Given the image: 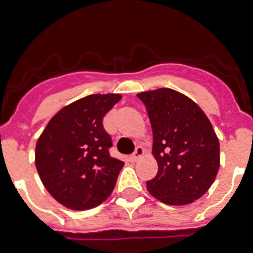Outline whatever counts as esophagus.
I'll use <instances>...</instances> for the list:
<instances>
[{"mask_svg": "<svg viewBox=\"0 0 253 253\" xmlns=\"http://www.w3.org/2000/svg\"><path fill=\"white\" fill-rule=\"evenodd\" d=\"M143 155H144V150H143V147L138 146L135 148L134 154L131 155V160H134V162H138L139 159L142 158Z\"/></svg>", "mask_w": 253, "mask_h": 253, "instance_id": "esophagus-1", "label": "esophagus"}]
</instances>
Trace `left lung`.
I'll list each match as a JSON object with an SVG mask.
<instances>
[{
    "label": "left lung",
    "mask_w": 253,
    "mask_h": 253,
    "mask_svg": "<svg viewBox=\"0 0 253 253\" xmlns=\"http://www.w3.org/2000/svg\"><path fill=\"white\" fill-rule=\"evenodd\" d=\"M138 97L150 117L159 170L147 189L163 204L182 206L208 192L219 170V140L202 109L169 87Z\"/></svg>",
    "instance_id": "8db88e82"
}]
</instances>
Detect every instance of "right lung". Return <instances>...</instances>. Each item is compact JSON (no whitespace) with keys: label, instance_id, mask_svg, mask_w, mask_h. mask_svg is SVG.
<instances>
[{"label":"right lung","instance_id":"add662e5","mask_svg":"<svg viewBox=\"0 0 253 253\" xmlns=\"http://www.w3.org/2000/svg\"><path fill=\"white\" fill-rule=\"evenodd\" d=\"M121 94H90L49 119L35 147V166L44 188L63 206L87 210L110 196L125 163L111 158L102 119Z\"/></svg>","mask_w":253,"mask_h":253}]
</instances>
